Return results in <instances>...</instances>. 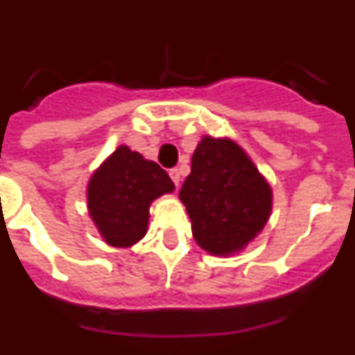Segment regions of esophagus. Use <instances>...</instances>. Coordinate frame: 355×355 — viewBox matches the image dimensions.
Returning <instances> with one entry per match:
<instances>
[{
    "mask_svg": "<svg viewBox=\"0 0 355 355\" xmlns=\"http://www.w3.org/2000/svg\"><path fill=\"white\" fill-rule=\"evenodd\" d=\"M168 174H171V178H172V181H174L175 187H180V181H181L180 168H171V172H168Z\"/></svg>",
    "mask_w": 355,
    "mask_h": 355,
    "instance_id": "esophagus-1",
    "label": "esophagus"
}]
</instances>
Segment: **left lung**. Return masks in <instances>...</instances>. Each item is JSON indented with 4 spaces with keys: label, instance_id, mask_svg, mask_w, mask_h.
Segmentation results:
<instances>
[{
    "label": "left lung",
    "instance_id": "1",
    "mask_svg": "<svg viewBox=\"0 0 355 355\" xmlns=\"http://www.w3.org/2000/svg\"><path fill=\"white\" fill-rule=\"evenodd\" d=\"M180 199L197 245L211 256L245 249L272 213V188L245 150L231 139L202 137Z\"/></svg>",
    "mask_w": 355,
    "mask_h": 355
}]
</instances>
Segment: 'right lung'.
<instances>
[{
  "mask_svg": "<svg viewBox=\"0 0 355 355\" xmlns=\"http://www.w3.org/2000/svg\"><path fill=\"white\" fill-rule=\"evenodd\" d=\"M172 192L174 183L158 163L119 146L90 178L87 206L103 240L128 249L146 236L153 200Z\"/></svg>",
  "mask_w": 355,
  "mask_h": 355,
  "instance_id": "add662e5",
  "label": "right lung"
}]
</instances>
